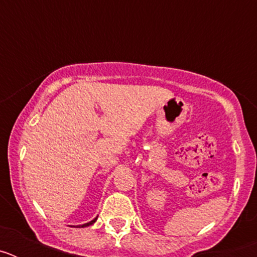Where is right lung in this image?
<instances>
[{
  "label": "right lung",
  "instance_id": "obj_1",
  "mask_svg": "<svg viewBox=\"0 0 257 257\" xmlns=\"http://www.w3.org/2000/svg\"><path fill=\"white\" fill-rule=\"evenodd\" d=\"M96 219H97V217H96ZM96 219L91 220V221H90V222H86V224H83V225H82V228H83V226H88V225H91V224H94V222L96 221Z\"/></svg>",
  "mask_w": 257,
  "mask_h": 257
}]
</instances>
